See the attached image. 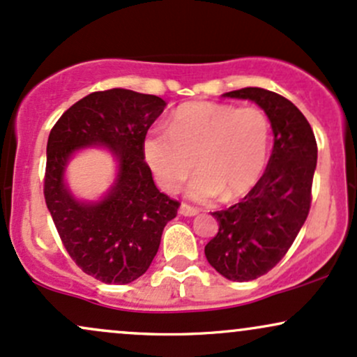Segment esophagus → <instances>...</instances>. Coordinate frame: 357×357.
Here are the masks:
<instances>
[{"label": "esophagus", "instance_id": "obj_1", "mask_svg": "<svg viewBox=\"0 0 357 357\" xmlns=\"http://www.w3.org/2000/svg\"><path fill=\"white\" fill-rule=\"evenodd\" d=\"M179 213H181L183 216H196L198 215V210H196V208H192V206H190V204H181V206H179Z\"/></svg>", "mask_w": 357, "mask_h": 357}]
</instances>
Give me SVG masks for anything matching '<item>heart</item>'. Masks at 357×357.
Masks as SVG:
<instances>
[{
    "label": "heart",
    "instance_id": "obj_1",
    "mask_svg": "<svg viewBox=\"0 0 357 357\" xmlns=\"http://www.w3.org/2000/svg\"><path fill=\"white\" fill-rule=\"evenodd\" d=\"M270 142L272 126L264 110L196 100L174 110L169 130H151L142 154L165 191L178 190L196 165L199 173L186 195L195 202L216 196L233 202L260 181Z\"/></svg>",
    "mask_w": 357,
    "mask_h": 357
}]
</instances>
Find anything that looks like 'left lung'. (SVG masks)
<instances>
[{"mask_svg": "<svg viewBox=\"0 0 357 357\" xmlns=\"http://www.w3.org/2000/svg\"><path fill=\"white\" fill-rule=\"evenodd\" d=\"M267 114L273 149L257 186L228 210L211 213L218 233L204 247L208 264L233 282L265 275L284 258L310 210L317 144L304 114L285 97L247 87L223 93Z\"/></svg>", "mask_w": 357, "mask_h": 357, "instance_id": "obj_1", "label": "left lung"}]
</instances>
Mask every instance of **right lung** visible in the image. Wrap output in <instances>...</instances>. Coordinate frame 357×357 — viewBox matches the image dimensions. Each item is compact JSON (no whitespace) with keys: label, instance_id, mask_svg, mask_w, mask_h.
<instances>
[{"label":"right lung","instance_id":"add662e5","mask_svg":"<svg viewBox=\"0 0 357 357\" xmlns=\"http://www.w3.org/2000/svg\"><path fill=\"white\" fill-rule=\"evenodd\" d=\"M161 97L112 89L89 93L53 126L47 144L45 202L68 255L104 284H130L158 253L178 202L155 188L142 154L147 129L162 114ZM104 146L116 178L97 200L73 195L64 176L80 150Z\"/></svg>","mask_w":357,"mask_h":357}]
</instances>
